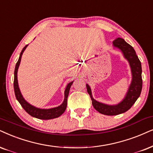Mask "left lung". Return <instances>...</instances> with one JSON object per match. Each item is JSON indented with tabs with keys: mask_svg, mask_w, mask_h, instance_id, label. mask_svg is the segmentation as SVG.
Wrapping results in <instances>:
<instances>
[{
	"mask_svg": "<svg viewBox=\"0 0 153 153\" xmlns=\"http://www.w3.org/2000/svg\"><path fill=\"white\" fill-rule=\"evenodd\" d=\"M113 46L114 48H117L121 51L123 57L127 60L131 68L132 79L123 99L118 104L113 105L97 101L92 97V90L90 85L86 83L87 90L90 95L92 105L94 109L102 114L108 116L118 115L128 111L140 97L143 85L141 63L134 49L123 39L120 37L114 40Z\"/></svg>",
	"mask_w": 153,
	"mask_h": 153,
	"instance_id": "left-lung-1",
	"label": "left lung"
}]
</instances>
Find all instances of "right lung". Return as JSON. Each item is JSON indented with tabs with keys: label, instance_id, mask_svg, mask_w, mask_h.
<instances>
[{
	"label": "right lung",
	"instance_id": "add662e5",
	"mask_svg": "<svg viewBox=\"0 0 153 153\" xmlns=\"http://www.w3.org/2000/svg\"><path fill=\"white\" fill-rule=\"evenodd\" d=\"M28 45H26L23 48V49L21 51L20 54V57H19L18 61L16 63L15 68V72H14V90H15V97H16V99L17 101L20 102L23 109L26 111L29 114L32 116L34 118L39 119H43V120H49L57 118L63 114L65 111L67 107V99L68 96L69 91H70L71 87L72 85L73 82L74 81L69 82L68 84L66 85V88L65 89L64 91V100H63V103L61 105L58 106L56 107H53L50 108V109H41V108H38L34 107V106L32 105L29 103L28 102H27L25 100V98L23 97L22 93H21L20 88L18 85V81H17V71H18L19 66H20V61H21V58H22L23 52L25 51V50L26 49V48L27 47Z\"/></svg>",
	"mask_w": 153,
	"mask_h": 153
}]
</instances>
